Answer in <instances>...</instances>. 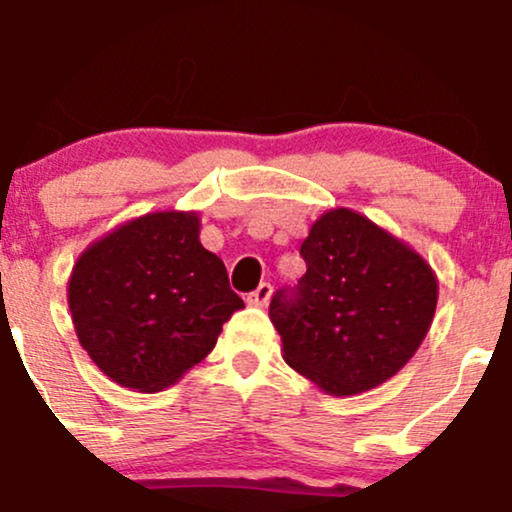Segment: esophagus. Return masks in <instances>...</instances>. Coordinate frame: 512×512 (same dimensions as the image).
I'll return each instance as SVG.
<instances>
[{"instance_id":"obj_1","label":"esophagus","mask_w":512,"mask_h":512,"mask_svg":"<svg viewBox=\"0 0 512 512\" xmlns=\"http://www.w3.org/2000/svg\"><path fill=\"white\" fill-rule=\"evenodd\" d=\"M269 298H272V286L260 284L255 291L248 293L245 301H248V305H252V308H264V305L269 303Z\"/></svg>"}]
</instances>
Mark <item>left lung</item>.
I'll return each instance as SVG.
<instances>
[{
  "mask_svg": "<svg viewBox=\"0 0 512 512\" xmlns=\"http://www.w3.org/2000/svg\"><path fill=\"white\" fill-rule=\"evenodd\" d=\"M296 296L279 291L269 320L284 361L320 392L351 397L383 385L431 330L438 276L402 238L354 209L310 226Z\"/></svg>",
  "mask_w": 512,
  "mask_h": 512,
  "instance_id": "obj_1",
  "label": "left lung"
}]
</instances>
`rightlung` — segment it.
<instances>
[{
    "mask_svg": "<svg viewBox=\"0 0 512 512\" xmlns=\"http://www.w3.org/2000/svg\"><path fill=\"white\" fill-rule=\"evenodd\" d=\"M199 228L197 211H149L76 257L67 281L76 339L127 390L151 395L178 383L245 308Z\"/></svg>",
    "mask_w": 512,
    "mask_h": 512,
    "instance_id": "obj_1",
    "label": "right lung"
}]
</instances>
